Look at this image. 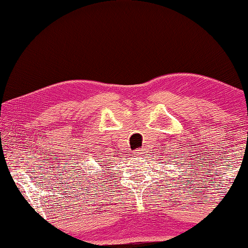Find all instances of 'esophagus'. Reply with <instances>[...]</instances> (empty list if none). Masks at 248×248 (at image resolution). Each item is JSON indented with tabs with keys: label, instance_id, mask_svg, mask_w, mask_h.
<instances>
[{
	"label": "esophagus",
	"instance_id": "34e87169",
	"mask_svg": "<svg viewBox=\"0 0 248 248\" xmlns=\"http://www.w3.org/2000/svg\"><path fill=\"white\" fill-rule=\"evenodd\" d=\"M144 149H138V150L134 151V155H137V157H142V155H144Z\"/></svg>",
	"mask_w": 248,
	"mask_h": 248
}]
</instances>
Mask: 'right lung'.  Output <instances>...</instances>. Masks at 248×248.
Masks as SVG:
<instances>
[{"instance_id":"obj_1","label":"right lung","mask_w":248,"mask_h":248,"mask_svg":"<svg viewBox=\"0 0 248 248\" xmlns=\"http://www.w3.org/2000/svg\"><path fill=\"white\" fill-rule=\"evenodd\" d=\"M108 164V162H107ZM84 167H86V166H83V168H82V170H83V172H84ZM88 170H90V169H88Z\"/></svg>"}]
</instances>
